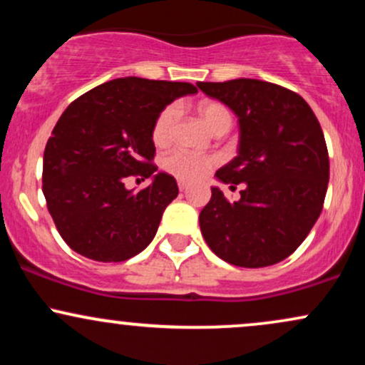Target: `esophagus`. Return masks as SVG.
<instances>
[{
    "instance_id": "esophagus-1",
    "label": "esophagus",
    "mask_w": 365,
    "mask_h": 365,
    "mask_svg": "<svg viewBox=\"0 0 365 365\" xmlns=\"http://www.w3.org/2000/svg\"><path fill=\"white\" fill-rule=\"evenodd\" d=\"M178 188H180V190H182V192H185L187 188H188V183L183 182V180H178Z\"/></svg>"
}]
</instances>
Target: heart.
I'll return each mask as SVG.
<instances>
[{
    "mask_svg": "<svg viewBox=\"0 0 365 365\" xmlns=\"http://www.w3.org/2000/svg\"><path fill=\"white\" fill-rule=\"evenodd\" d=\"M197 113L200 120L206 123V127L212 133L223 127H232V115L221 103L216 101H200L197 104ZM178 121V106L177 104H168L158 113L156 120L153 125V142L158 148H166L171 144L175 137V128ZM217 163L212 156H197L187 150H173L163 161V166L168 173L173 175L183 182H195V180L204 178L211 171L212 166Z\"/></svg>",
    "mask_w": 365,
    "mask_h": 365,
    "instance_id": "heart-1",
    "label": "heart"
}]
</instances>
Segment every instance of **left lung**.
<instances>
[{"instance_id": "1", "label": "left lung", "mask_w": 365, "mask_h": 365, "mask_svg": "<svg viewBox=\"0 0 365 365\" xmlns=\"http://www.w3.org/2000/svg\"><path fill=\"white\" fill-rule=\"evenodd\" d=\"M238 116V156L216 171L235 188L230 202L212 187L199 223L209 249L240 267H264L293 254L319 217L329 158L319 121L304 98L276 83L235 78L199 82Z\"/></svg>"}]
</instances>
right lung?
<instances>
[{
    "instance_id": "right-lung-1",
    "label": "right lung",
    "mask_w": 365,
    "mask_h": 365,
    "mask_svg": "<svg viewBox=\"0 0 365 365\" xmlns=\"http://www.w3.org/2000/svg\"><path fill=\"white\" fill-rule=\"evenodd\" d=\"M188 82L115 78L63 111L44 149L43 192L63 240L83 257L121 262L153 242L163 212L178 195L168 173H156L153 125ZM128 176L153 178L133 195Z\"/></svg>"
}]
</instances>
